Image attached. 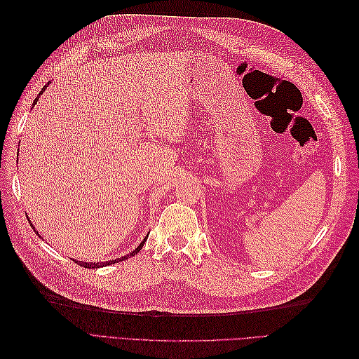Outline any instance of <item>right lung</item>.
<instances>
[{"mask_svg": "<svg viewBox=\"0 0 359 359\" xmlns=\"http://www.w3.org/2000/svg\"><path fill=\"white\" fill-rule=\"evenodd\" d=\"M46 86L48 85H45V86H43V90L39 93V95H37V99L34 100V102H32V106H34L37 102H39V97L43 94V91H45L46 90ZM29 224H31V222H29ZM32 226V224H31ZM32 229H34V226H32ZM34 232L37 233V231L34 229ZM39 235V233H37ZM148 238V236H147ZM147 238H145V240L142 241V243H140L139 245H137V248L135 250V252H132V253H130V255H127V256H124V257H121V260H124V259H128V257H132V256H135V255H137L139 252H140V248H142L144 247V244H145V241H147ZM115 262H119V259H115V260H109V262H100V264H86V262H81V266H83V268H102V266H107V265H111V264H115Z\"/></svg>", "mask_w": 359, "mask_h": 359, "instance_id": "1", "label": "right lung"}]
</instances>
